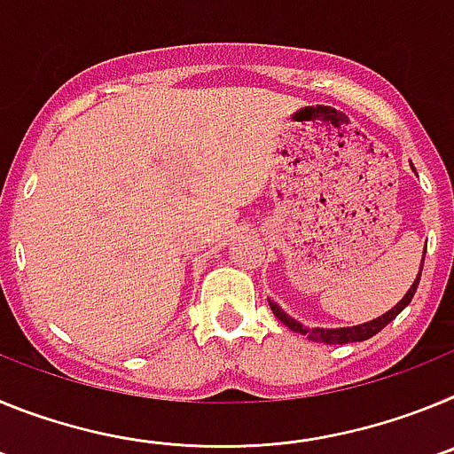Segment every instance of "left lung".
Returning a JSON list of instances; mask_svg holds the SVG:
<instances>
[{
	"mask_svg": "<svg viewBox=\"0 0 454 454\" xmlns=\"http://www.w3.org/2000/svg\"><path fill=\"white\" fill-rule=\"evenodd\" d=\"M423 262H425V254H423ZM420 270H423V266H420ZM419 282H420V272L419 277H416V282L411 284V288L407 291V295H404L403 300H400L395 307L391 309V311H387L384 316H380V318L371 320V323H364V325H356V327H340V330H320V327H314V330H307V327H302V325L298 323V320H293L291 316H286L282 311V309L277 307V304L270 302V309L272 314L277 316V318L282 320L284 325H286L288 330L298 332V334H307L311 340H318V343H325V346H343V343H355V340H366L371 339V336H375L377 332L384 330L388 323H391L395 316L403 311L404 307H407L409 302H411V298H414L416 288H419Z\"/></svg>",
	"mask_w": 454,
	"mask_h": 454,
	"instance_id": "8db88e82",
	"label": "left lung"
}]
</instances>
